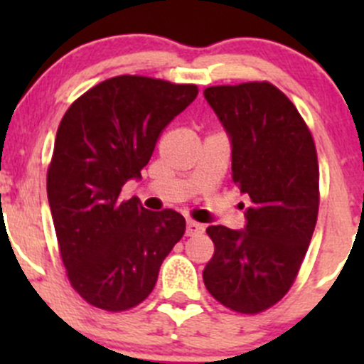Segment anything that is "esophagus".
Wrapping results in <instances>:
<instances>
[{"instance_id": "34e87169", "label": "esophagus", "mask_w": 364, "mask_h": 364, "mask_svg": "<svg viewBox=\"0 0 364 364\" xmlns=\"http://www.w3.org/2000/svg\"><path fill=\"white\" fill-rule=\"evenodd\" d=\"M204 230V227L200 223L193 222V220H188L186 222V236H196V234H200Z\"/></svg>"}]
</instances>
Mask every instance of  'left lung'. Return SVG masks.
<instances>
[{
	"mask_svg": "<svg viewBox=\"0 0 364 364\" xmlns=\"http://www.w3.org/2000/svg\"><path fill=\"white\" fill-rule=\"evenodd\" d=\"M204 98L229 135L232 181L248 199L243 229L208 227L215 253L204 285L230 310L259 314L287 294L306 255L318 213L317 151L273 84L205 87Z\"/></svg>",
	"mask_w": 364,
	"mask_h": 364,
	"instance_id": "obj_1",
	"label": "left lung"
}]
</instances>
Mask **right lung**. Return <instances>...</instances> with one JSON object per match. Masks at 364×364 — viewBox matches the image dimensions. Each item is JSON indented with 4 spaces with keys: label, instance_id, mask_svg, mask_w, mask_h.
Wrapping results in <instances>:
<instances>
[{
    "label": "right lung",
    "instance_id": "1",
    "mask_svg": "<svg viewBox=\"0 0 364 364\" xmlns=\"http://www.w3.org/2000/svg\"><path fill=\"white\" fill-rule=\"evenodd\" d=\"M199 87L139 75L104 80L61 119L47 172V199L68 280L107 311L142 303L161 262L185 234L178 211H149L121 188L141 179L159 135Z\"/></svg>",
    "mask_w": 364,
    "mask_h": 364
}]
</instances>
